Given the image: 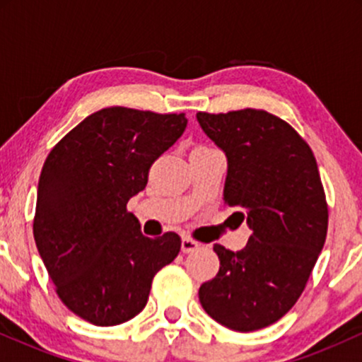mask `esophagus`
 I'll list each match as a JSON object with an SVG mask.
<instances>
[{
  "instance_id": "esophagus-1",
  "label": "esophagus",
  "mask_w": 362,
  "mask_h": 362,
  "mask_svg": "<svg viewBox=\"0 0 362 362\" xmlns=\"http://www.w3.org/2000/svg\"><path fill=\"white\" fill-rule=\"evenodd\" d=\"M199 247H201V243L195 242V240L190 238V236H184V238H182V252L184 253H190V252L197 250Z\"/></svg>"
}]
</instances>
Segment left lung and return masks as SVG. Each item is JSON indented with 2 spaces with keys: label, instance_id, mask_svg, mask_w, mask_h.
<instances>
[{
  "label": "left lung",
  "instance_id": "obj_1",
  "mask_svg": "<svg viewBox=\"0 0 362 362\" xmlns=\"http://www.w3.org/2000/svg\"><path fill=\"white\" fill-rule=\"evenodd\" d=\"M197 120L228 158L224 204L252 230L240 252L214 245L219 272L199 288V301L231 330H259L293 308L325 243L317 160L286 120L265 110L199 112Z\"/></svg>",
  "mask_w": 362,
  "mask_h": 362
}]
</instances>
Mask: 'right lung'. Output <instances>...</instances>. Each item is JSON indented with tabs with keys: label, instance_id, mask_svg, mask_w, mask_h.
<instances>
[{
	"label": "right lung",
	"instance_id": "1",
	"mask_svg": "<svg viewBox=\"0 0 362 362\" xmlns=\"http://www.w3.org/2000/svg\"><path fill=\"white\" fill-rule=\"evenodd\" d=\"M187 127L185 114L107 107L49 153L37 189L34 238L57 296L98 327L134 318L155 274L180 252V236L141 233L127 201Z\"/></svg>",
	"mask_w": 362,
	"mask_h": 362
}]
</instances>
